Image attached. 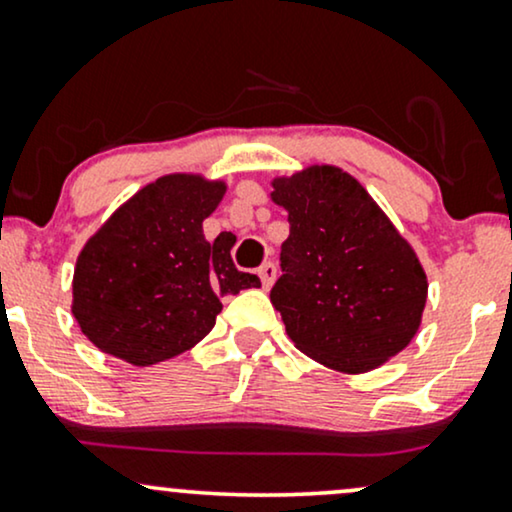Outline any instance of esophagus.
Here are the masks:
<instances>
[{"label":"esophagus","mask_w":512,"mask_h":512,"mask_svg":"<svg viewBox=\"0 0 512 512\" xmlns=\"http://www.w3.org/2000/svg\"><path fill=\"white\" fill-rule=\"evenodd\" d=\"M257 276H260V281H262V286L264 288H269L271 283H274V278H276V267L271 262H264L260 269H257Z\"/></svg>","instance_id":"obj_1"}]
</instances>
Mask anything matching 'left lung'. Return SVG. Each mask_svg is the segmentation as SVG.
I'll use <instances>...</instances> for the list:
<instances>
[{"instance_id": "8db88e82", "label": "left lung", "mask_w": 512, "mask_h": 512, "mask_svg": "<svg viewBox=\"0 0 512 512\" xmlns=\"http://www.w3.org/2000/svg\"><path fill=\"white\" fill-rule=\"evenodd\" d=\"M288 212L283 274L271 288L288 338L342 373H366L418 333L428 276L416 250L352 174L312 165L271 181Z\"/></svg>"}]
</instances>
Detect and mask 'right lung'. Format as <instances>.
Returning a JSON list of instances; mask_svg holds the SVG:
<instances>
[{
	"instance_id": "1",
	"label": "right lung",
	"mask_w": 512,
	"mask_h": 512,
	"mask_svg": "<svg viewBox=\"0 0 512 512\" xmlns=\"http://www.w3.org/2000/svg\"><path fill=\"white\" fill-rule=\"evenodd\" d=\"M224 193V181L165 174L84 243L70 309L101 352L134 366L177 357L212 331L224 295L262 286L234 267L229 236L205 241Z\"/></svg>"
}]
</instances>
